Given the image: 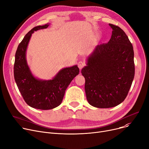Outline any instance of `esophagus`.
<instances>
[{"instance_id": "esophagus-1", "label": "esophagus", "mask_w": 149, "mask_h": 149, "mask_svg": "<svg viewBox=\"0 0 149 149\" xmlns=\"http://www.w3.org/2000/svg\"><path fill=\"white\" fill-rule=\"evenodd\" d=\"M84 66H85V63L82 61H80L78 63V66H79L80 69H81Z\"/></svg>"}]
</instances>
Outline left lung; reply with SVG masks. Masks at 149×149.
<instances>
[{
    "label": "left lung",
    "mask_w": 149,
    "mask_h": 149,
    "mask_svg": "<svg viewBox=\"0 0 149 149\" xmlns=\"http://www.w3.org/2000/svg\"><path fill=\"white\" fill-rule=\"evenodd\" d=\"M112 29L107 43L97 45L81 69L88 103L98 108H110L126 98L135 75L134 52L127 36L118 26Z\"/></svg>",
    "instance_id": "8db88e82"
}]
</instances>
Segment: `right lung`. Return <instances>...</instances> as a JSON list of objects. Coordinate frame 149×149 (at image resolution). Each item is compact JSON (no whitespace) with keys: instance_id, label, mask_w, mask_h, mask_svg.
Here are the masks:
<instances>
[{"instance_id":"1","label":"right lung","mask_w":149,"mask_h":149,"mask_svg":"<svg viewBox=\"0 0 149 149\" xmlns=\"http://www.w3.org/2000/svg\"><path fill=\"white\" fill-rule=\"evenodd\" d=\"M49 23L33 28L19 45L15 55L14 75L15 83L23 99L30 107L49 110L62 102L66 88L78 74L77 65L61 69L52 80H41L35 77L28 65L26 53L32 34L47 28Z\"/></svg>"}]
</instances>
